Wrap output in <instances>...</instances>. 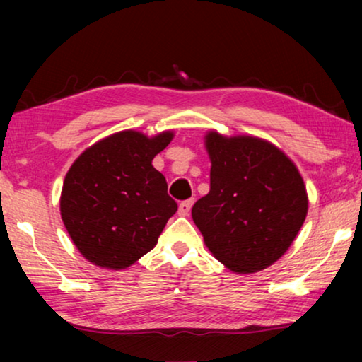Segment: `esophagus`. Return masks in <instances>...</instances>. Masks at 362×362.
I'll list each match as a JSON object with an SVG mask.
<instances>
[{
  "mask_svg": "<svg viewBox=\"0 0 362 362\" xmlns=\"http://www.w3.org/2000/svg\"><path fill=\"white\" fill-rule=\"evenodd\" d=\"M194 201L193 199H187V201H182V203L179 204V216L182 217H187L189 214V209H192Z\"/></svg>",
  "mask_w": 362,
  "mask_h": 362,
  "instance_id": "obj_1",
  "label": "esophagus"
}]
</instances>
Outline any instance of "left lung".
Here are the masks:
<instances>
[{
  "label": "left lung",
  "instance_id": "8db88e82",
  "mask_svg": "<svg viewBox=\"0 0 362 362\" xmlns=\"http://www.w3.org/2000/svg\"><path fill=\"white\" fill-rule=\"evenodd\" d=\"M211 189L192 209L207 249L236 273H255L284 255L302 228L308 196L278 146L250 136L207 132Z\"/></svg>",
  "mask_w": 362,
  "mask_h": 362
}]
</instances>
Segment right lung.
<instances>
[{"instance_id": "1", "label": "right lung", "mask_w": 362, "mask_h": 362, "mask_svg": "<svg viewBox=\"0 0 362 362\" xmlns=\"http://www.w3.org/2000/svg\"><path fill=\"white\" fill-rule=\"evenodd\" d=\"M174 137L121 131L89 146L65 175L60 216L84 259L124 269L156 246L177 203L153 158Z\"/></svg>"}]
</instances>
